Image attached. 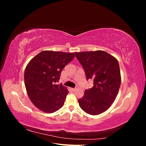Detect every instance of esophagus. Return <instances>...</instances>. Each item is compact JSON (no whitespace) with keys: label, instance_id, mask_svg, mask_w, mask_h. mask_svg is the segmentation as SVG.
Returning a JSON list of instances; mask_svg holds the SVG:
<instances>
[{"label":"esophagus","instance_id":"obj_1","mask_svg":"<svg viewBox=\"0 0 146 146\" xmlns=\"http://www.w3.org/2000/svg\"><path fill=\"white\" fill-rule=\"evenodd\" d=\"M77 89H78V86H76V88H72V91H76V90H77Z\"/></svg>","mask_w":146,"mask_h":146}]
</instances>
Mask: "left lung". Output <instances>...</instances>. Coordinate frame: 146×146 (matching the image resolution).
Segmentation results:
<instances>
[{
  "label": "left lung",
  "mask_w": 146,
  "mask_h": 146,
  "mask_svg": "<svg viewBox=\"0 0 146 146\" xmlns=\"http://www.w3.org/2000/svg\"><path fill=\"white\" fill-rule=\"evenodd\" d=\"M93 86L78 100L80 108L91 115L105 111L113 103L120 88L121 77L117 60L102 50L75 52Z\"/></svg>",
  "instance_id": "1"
}]
</instances>
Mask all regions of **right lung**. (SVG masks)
I'll return each instance as SVG.
<instances>
[{
	"label": "right lung",
	"mask_w": 146,
	"mask_h": 146,
	"mask_svg": "<svg viewBox=\"0 0 146 146\" xmlns=\"http://www.w3.org/2000/svg\"><path fill=\"white\" fill-rule=\"evenodd\" d=\"M74 57L72 53L45 50L30 60L25 70L24 82L35 107L48 113L63 107L69 91L62 84L56 83L63 68Z\"/></svg>",
	"instance_id": "1"
}]
</instances>
